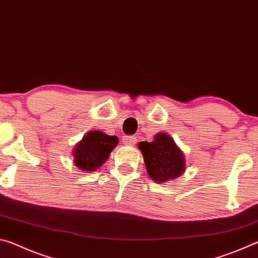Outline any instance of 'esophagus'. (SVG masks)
<instances>
[{
    "instance_id": "obj_1",
    "label": "esophagus",
    "mask_w": 258,
    "mask_h": 258,
    "mask_svg": "<svg viewBox=\"0 0 258 258\" xmlns=\"http://www.w3.org/2000/svg\"><path fill=\"white\" fill-rule=\"evenodd\" d=\"M123 143L126 146H134L137 143V139H135V137H124Z\"/></svg>"
}]
</instances>
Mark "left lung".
<instances>
[{"mask_svg": "<svg viewBox=\"0 0 258 258\" xmlns=\"http://www.w3.org/2000/svg\"><path fill=\"white\" fill-rule=\"evenodd\" d=\"M139 149L143 155L148 175L156 182L173 180L184 172V155L166 133L155 135L152 142H140Z\"/></svg>", "mask_w": 258, "mask_h": 258, "instance_id": "1", "label": "left lung"}]
</instances>
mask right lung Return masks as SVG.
<instances>
[{"label": "right lung", "instance_id": "obj_1", "mask_svg": "<svg viewBox=\"0 0 258 258\" xmlns=\"http://www.w3.org/2000/svg\"><path fill=\"white\" fill-rule=\"evenodd\" d=\"M118 142L115 135H107L101 131L86 133L74 148V164L83 171L93 172L103 165Z\"/></svg>", "mask_w": 258, "mask_h": 258}]
</instances>
